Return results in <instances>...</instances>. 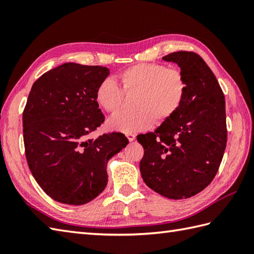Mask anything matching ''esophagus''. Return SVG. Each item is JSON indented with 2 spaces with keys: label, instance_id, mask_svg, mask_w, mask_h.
Wrapping results in <instances>:
<instances>
[{
  "label": "esophagus",
  "instance_id": "esophagus-1",
  "mask_svg": "<svg viewBox=\"0 0 254 254\" xmlns=\"http://www.w3.org/2000/svg\"><path fill=\"white\" fill-rule=\"evenodd\" d=\"M127 139L130 142H133L134 139H135V134H133V133H130V134H127Z\"/></svg>",
  "mask_w": 254,
  "mask_h": 254
}]
</instances>
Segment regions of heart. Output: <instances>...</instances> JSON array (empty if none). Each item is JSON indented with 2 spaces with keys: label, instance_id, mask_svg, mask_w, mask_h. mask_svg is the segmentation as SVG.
Listing matches in <instances>:
<instances>
[{
  "label": "heart",
  "instance_id": "heart-1",
  "mask_svg": "<svg viewBox=\"0 0 254 254\" xmlns=\"http://www.w3.org/2000/svg\"><path fill=\"white\" fill-rule=\"evenodd\" d=\"M123 91L137 94L133 108L135 112H119L107 122L111 131L124 134L148 130L161 124L180 109L187 93V80L180 69L167 68L159 63H138L119 75ZM123 91L115 79L101 80L95 98L101 109L112 113L121 106Z\"/></svg>",
  "mask_w": 254,
  "mask_h": 254
}]
</instances>
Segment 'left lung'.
Instances as JSON below:
<instances>
[{
  "mask_svg": "<svg viewBox=\"0 0 254 254\" xmlns=\"http://www.w3.org/2000/svg\"><path fill=\"white\" fill-rule=\"evenodd\" d=\"M178 64L187 80L180 109L155 132L139 134V170L152 190L171 199L188 198L216 176L227 143L225 96L212 69L194 52L163 58Z\"/></svg>",
  "mask_w": 254,
  "mask_h": 254,
  "instance_id": "left-lung-1",
  "label": "left lung"
}]
</instances>
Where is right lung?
<instances>
[{
	"label": "right lung",
	"mask_w": 254,
	"mask_h": 254,
	"mask_svg": "<svg viewBox=\"0 0 254 254\" xmlns=\"http://www.w3.org/2000/svg\"><path fill=\"white\" fill-rule=\"evenodd\" d=\"M109 68L64 63L31 87L23 113L27 163L48 195L68 205L90 202L105 190L107 163L128 144L122 133L89 138L105 121L97 86Z\"/></svg>",
	"instance_id": "obj_1"
}]
</instances>
